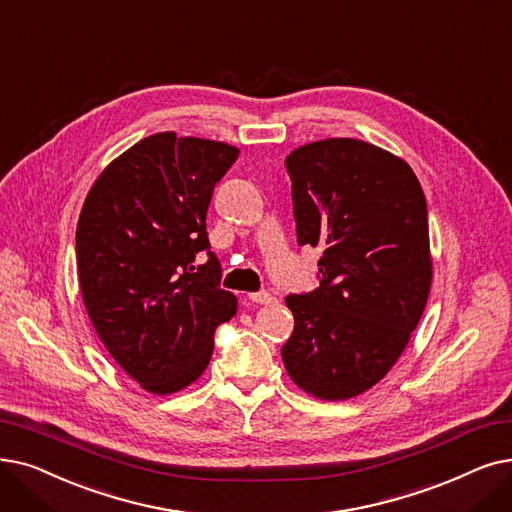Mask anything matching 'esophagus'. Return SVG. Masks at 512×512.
Wrapping results in <instances>:
<instances>
[{"label":"esophagus","instance_id":"1","mask_svg":"<svg viewBox=\"0 0 512 512\" xmlns=\"http://www.w3.org/2000/svg\"><path fill=\"white\" fill-rule=\"evenodd\" d=\"M249 299L253 303H259V305H270L274 301V297L268 293V291H259V293H251Z\"/></svg>","mask_w":512,"mask_h":512}]
</instances>
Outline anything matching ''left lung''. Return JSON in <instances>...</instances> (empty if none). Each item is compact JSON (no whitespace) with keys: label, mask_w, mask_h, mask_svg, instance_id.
<instances>
[{"label":"left lung","mask_w":512,"mask_h":512,"mask_svg":"<svg viewBox=\"0 0 512 512\" xmlns=\"http://www.w3.org/2000/svg\"><path fill=\"white\" fill-rule=\"evenodd\" d=\"M297 242L320 247V286L288 295V376L339 402L379 383L402 355L431 291L427 201L410 165L362 140L288 154Z\"/></svg>","instance_id":"left-lung-1"}]
</instances>
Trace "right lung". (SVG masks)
<instances>
[{
    "label": "right lung",
    "mask_w": 512,
    "mask_h": 512,
    "mask_svg": "<svg viewBox=\"0 0 512 512\" xmlns=\"http://www.w3.org/2000/svg\"><path fill=\"white\" fill-rule=\"evenodd\" d=\"M238 154L224 142L154 133L110 163L83 203L75 249L87 316L150 393L194 383L215 328L236 314V297L219 286L207 209ZM201 250L210 259L194 269Z\"/></svg>",
    "instance_id": "1"
}]
</instances>
